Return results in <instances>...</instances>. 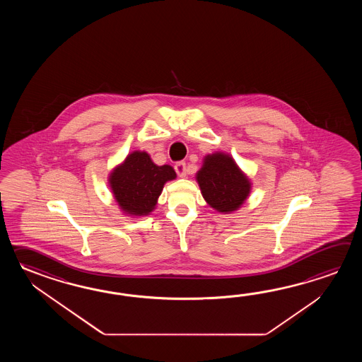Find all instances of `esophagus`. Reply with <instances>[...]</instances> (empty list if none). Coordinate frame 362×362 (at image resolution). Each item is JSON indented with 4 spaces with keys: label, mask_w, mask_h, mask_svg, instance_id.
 <instances>
[{
    "label": "esophagus",
    "mask_w": 362,
    "mask_h": 362,
    "mask_svg": "<svg viewBox=\"0 0 362 362\" xmlns=\"http://www.w3.org/2000/svg\"><path fill=\"white\" fill-rule=\"evenodd\" d=\"M175 170H176V172H177V175L180 176V177H186V175H187V165H186V163H176V165H175Z\"/></svg>",
    "instance_id": "34e87169"
}]
</instances>
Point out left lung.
I'll use <instances>...</instances> for the list:
<instances>
[{
    "label": "left lung",
    "instance_id": "1",
    "mask_svg": "<svg viewBox=\"0 0 362 362\" xmlns=\"http://www.w3.org/2000/svg\"><path fill=\"white\" fill-rule=\"evenodd\" d=\"M200 192L208 204L221 214L238 209L251 192V182L230 155L215 153L204 158L197 173Z\"/></svg>",
    "mask_w": 362,
    "mask_h": 362
}]
</instances>
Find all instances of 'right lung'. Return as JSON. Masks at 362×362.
<instances>
[{"label":"right lung","instance_id":"obj_1","mask_svg":"<svg viewBox=\"0 0 362 362\" xmlns=\"http://www.w3.org/2000/svg\"><path fill=\"white\" fill-rule=\"evenodd\" d=\"M170 165H156L145 151H133L110 175V187L119 207L131 216H146L154 209L167 181L175 180Z\"/></svg>","mask_w":362,"mask_h":362}]
</instances>
